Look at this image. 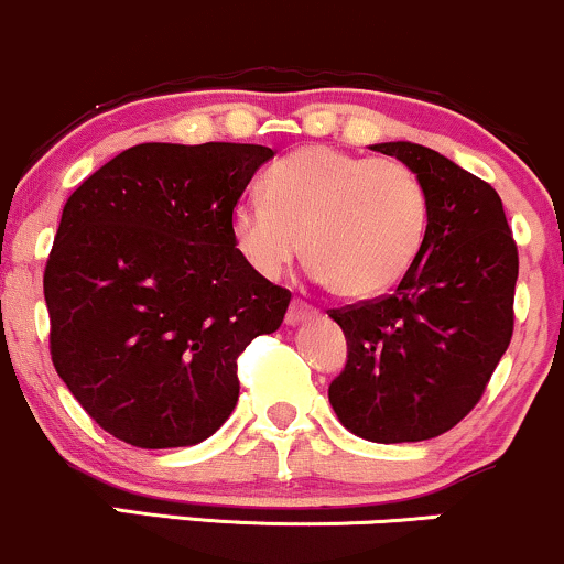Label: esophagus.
<instances>
[{"label":"esophagus","instance_id":"1","mask_svg":"<svg viewBox=\"0 0 564 564\" xmlns=\"http://www.w3.org/2000/svg\"><path fill=\"white\" fill-rule=\"evenodd\" d=\"M314 314H316V308H314V306H308L306 301L295 299L293 303H290L288 316H284V322H288V325H299V322L308 319V316H314Z\"/></svg>","mask_w":564,"mask_h":564}]
</instances>
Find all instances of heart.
<instances>
[{
    "label": "heart",
    "instance_id": "heart-1",
    "mask_svg": "<svg viewBox=\"0 0 564 564\" xmlns=\"http://www.w3.org/2000/svg\"><path fill=\"white\" fill-rule=\"evenodd\" d=\"M429 224L432 194L408 162L303 145L265 170L263 199L234 205L229 234L265 280L299 261L306 239L308 263L333 293L372 301L413 271Z\"/></svg>",
    "mask_w": 564,
    "mask_h": 564
}]
</instances>
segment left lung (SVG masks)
Returning <instances> with one entry per match:
<instances>
[{"instance_id": "left-lung-1", "label": "left lung", "mask_w": 564, "mask_h": 564, "mask_svg": "<svg viewBox=\"0 0 564 564\" xmlns=\"http://www.w3.org/2000/svg\"><path fill=\"white\" fill-rule=\"evenodd\" d=\"M432 194L419 263L394 293L330 308L346 365L327 397L349 432L370 442L445 434L482 400L514 333L520 271L514 234L490 183L419 143H378Z\"/></svg>"}]
</instances>
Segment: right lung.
Returning a JSON list of instances; mask_svg holds the SVG:
<instances>
[{
  "label": "right lung",
  "instance_id": "obj_1",
  "mask_svg": "<svg viewBox=\"0 0 564 564\" xmlns=\"http://www.w3.org/2000/svg\"><path fill=\"white\" fill-rule=\"evenodd\" d=\"M274 151L141 143L63 207L44 265L50 357L85 413L128 445H197L239 400L237 359L290 290L252 271L229 215Z\"/></svg>",
  "mask_w": 564,
  "mask_h": 564
}]
</instances>
